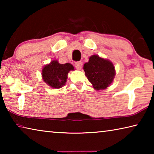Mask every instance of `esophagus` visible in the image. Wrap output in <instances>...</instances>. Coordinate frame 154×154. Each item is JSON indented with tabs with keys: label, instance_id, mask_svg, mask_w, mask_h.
<instances>
[{
	"label": "esophagus",
	"instance_id": "obj_1",
	"mask_svg": "<svg viewBox=\"0 0 154 154\" xmlns=\"http://www.w3.org/2000/svg\"><path fill=\"white\" fill-rule=\"evenodd\" d=\"M75 66L77 68V69H81L82 67V62H77L75 63Z\"/></svg>",
	"mask_w": 154,
	"mask_h": 154
}]
</instances>
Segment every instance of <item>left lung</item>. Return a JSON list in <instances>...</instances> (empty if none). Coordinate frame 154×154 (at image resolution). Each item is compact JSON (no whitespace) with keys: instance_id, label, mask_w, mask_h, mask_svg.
<instances>
[{"instance_id":"left-lung-1","label":"left lung","mask_w":154,"mask_h":154,"mask_svg":"<svg viewBox=\"0 0 154 154\" xmlns=\"http://www.w3.org/2000/svg\"><path fill=\"white\" fill-rule=\"evenodd\" d=\"M85 76L96 90H105L111 84L116 75V70L110 60L98 55L90 57L83 65Z\"/></svg>"}]
</instances>
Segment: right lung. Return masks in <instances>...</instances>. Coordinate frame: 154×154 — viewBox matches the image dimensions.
<instances>
[{
  "instance_id": "1",
  "label": "right lung",
  "mask_w": 154,
  "mask_h": 154,
  "mask_svg": "<svg viewBox=\"0 0 154 154\" xmlns=\"http://www.w3.org/2000/svg\"><path fill=\"white\" fill-rule=\"evenodd\" d=\"M74 67L71 64H60L58 60H52L45 65L42 69V77L44 82L53 88H60L65 85L68 73L73 71Z\"/></svg>"
}]
</instances>
